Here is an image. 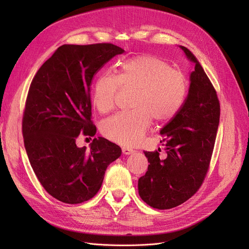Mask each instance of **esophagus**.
<instances>
[{"mask_svg":"<svg viewBox=\"0 0 249 249\" xmlns=\"http://www.w3.org/2000/svg\"><path fill=\"white\" fill-rule=\"evenodd\" d=\"M122 150H123V154H124V155H131V154H134V153H135L134 149L129 148V147H123Z\"/></svg>","mask_w":249,"mask_h":249,"instance_id":"esophagus-1","label":"esophagus"}]
</instances>
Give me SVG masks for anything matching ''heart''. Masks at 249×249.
Listing matches in <instances>:
<instances>
[{
	"label": "heart",
	"mask_w": 249,
	"mask_h": 249,
	"mask_svg": "<svg viewBox=\"0 0 249 249\" xmlns=\"http://www.w3.org/2000/svg\"><path fill=\"white\" fill-rule=\"evenodd\" d=\"M120 86L134 90L130 111L119 112L101 124V132L120 145L134 146L144 136L154 118L165 122L175 116L186 99L188 83L183 72L165 60L141 55L119 65L117 77L101 73L92 87V104L102 113L113 109Z\"/></svg>",
	"instance_id": "b5f03b06"
}]
</instances>
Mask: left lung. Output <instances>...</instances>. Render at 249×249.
Returning a JSON list of instances; mask_svg holds the SVG:
<instances>
[{
  "label": "left lung",
  "instance_id": "left-lung-1",
  "mask_svg": "<svg viewBox=\"0 0 249 249\" xmlns=\"http://www.w3.org/2000/svg\"><path fill=\"white\" fill-rule=\"evenodd\" d=\"M182 49L194 63L190 87L178 112L161 130L166 158L144 152L149 165L138 179L141 199L167 210L182 205L197 192L209 170L219 124L220 105L216 90L192 53Z\"/></svg>",
  "mask_w": 249,
  "mask_h": 249
}]
</instances>
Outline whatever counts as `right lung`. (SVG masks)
Wrapping results in <instances>:
<instances>
[{"mask_svg": "<svg viewBox=\"0 0 249 249\" xmlns=\"http://www.w3.org/2000/svg\"><path fill=\"white\" fill-rule=\"evenodd\" d=\"M124 51L112 43L63 44L44 62L29 88L22 136L30 164L42 187L56 199L74 205L92 198L109 164L122 148L103 137L90 149L79 136L93 137L90 86L94 74Z\"/></svg>", "mask_w": 249, "mask_h": 249, "instance_id": "add662e5", "label": "right lung"}]
</instances>
